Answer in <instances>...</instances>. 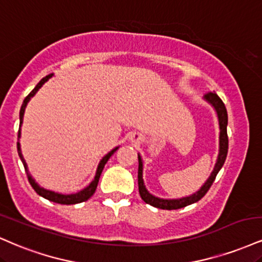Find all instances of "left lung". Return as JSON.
I'll return each instance as SVG.
<instances>
[{
	"label": "left lung",
	"instance_id": "left-lung-1",
	"mask_svg": "<svg viewBox=\"0 0 262 262\" xmlns=\"http://www.w3.org/2000/svg\"><path fill=\"white\" fill-rule=\"evenodd\" d=\"M205 99H206L209 102L215 107L217 116H219V123H220V154L219 159H217L216 166L213 168L212 173H211L210 178L207 179L206 183L201 187V189L198 193L188 198H183V199L178 200H165V199H159V198L151 195L149 191L145 188L144 182H143V162H141L140 156H138V160H139V168H138V185H139V194L145 203L151 205V206H155L157 209L162 210H177L182 209V207L188 206V205L196 203L199 201L201 198L204 196L205 194L209 191V189L212 185L213 181H215L217 173L220 172V169L222 168L223 163L226 161L227 152H228V135H227V123H228V116H227V110L223 101L220 99L219 95L212 91H209V93L205 94Z\"/></svg>",
	"mask_w": 262,
	"mask_h": 262
}]
</instances>
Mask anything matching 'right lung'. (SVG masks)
<instances>
[{
  "instance_id": "obj_1",
  "label": "right lung",
  "mask_w": 262,
  "mask_h": 262,
  "mask_svg": "<svg viewBox=\"0 0 262 262\" xmlns=\"http://www.w3.org/2000/svg\"><path fill=\"white\" fill-rule=\"evenodd\" d=\"M51 77H52V75H51V74H49V75H46L45 78H42V79H41V80L39 81V84H37L36 86L34 88V89L30 91L29 95H28V96L25 97V99H24V101H23V105H21V107H20V112H19V119H20L19 125H21V123H23V116H24L25 107H27V103L29 102V100L31 99V97H33L34 95H35L36 91L39 90L41 86H42V84L45 83V81H46L47 79H49V78H51ZM18 137H20V127H19V132H18ZM17 149H18V155H19L20 160H21V162H23V165H24L25 173H27L28 181H29V183H30L31 187H33L34 190H35L36 193L40 195V196L45 198V199L50 200V201H53V203H57V204H62V205H73V204H79V203H83V201H86L88 199H89V198L93 196L94 193H95V190H96L97 183H99L100 176H101V173H102L103 167H105L106 162L108 161L110 157H111V156L113 155V154H115L116 151H117L118 147H116V149H113V150L111 151V152L107 154V155H106L105 157H103L102 160H101L100 165H99V167H97L96 176H95V178H94V181L91 182L90 184L88 185V187L84 189V190H81V191H79V193H77V194H71V195H62V194H58V193H53V191L46 190V189L41 188L40 185H37L36 183H35V181H34L33 178H31V176L29 174V171H28L27 163H25V161H24V157H23V155H21V151H20V144H19V143H17Z\"/></svg>"
}]
</instances>
